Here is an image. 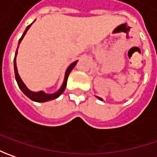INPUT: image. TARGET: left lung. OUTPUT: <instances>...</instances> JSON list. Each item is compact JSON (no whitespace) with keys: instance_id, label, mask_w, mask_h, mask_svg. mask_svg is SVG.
<instances>
[{"instance_id":"1","label":"left lung","mask_w":157,"mask_h":157,"mask_svg":"<svg viewBox=\"0 0 157 157\" xmlns=\"http://www.w3.org/2000/svg\"><path fill=\"white\" fill-rule=\"evenodd\" d=\"M98 99H100V100H102V99H101V98H100V97H98Z\"/></svg>"}]
</instances>
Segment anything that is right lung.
Here are the masks:
<instances>
[{"mask_svg": "<svg viewBox=\"0 0 157 157\" xmlns=\"http://www.w3.org/2000/svg\"><path fill=\"white\" fill-rule=\"evenodd\" d=\"M31 25H32V23H31L30 25H29V26L27 27V29H25L24 33H23V35L21 36V37L20 38V40H19V44H20L21 41L22 40V38H23V36H25L26 32L28 31V29H29V27H30ZM17 49H18V48H17ZM16 55H17V50H16V52H15V58H14V68H15V79H16V82H17V84H18V86H19V88L21 90V92L25 94L28 98H29L30 100H33V101H36V102H45V101H49V100H55V99L58 98L61 94H63V92L65 90V87H66L67 79H68V76H69L70 72H71V70L74 68V66H75L76 63H77V62H78V61L73 62V63H71L69 67L67 68V70H66V72H65V77H64V80H63V85H62L61 88L57 91V93H55V94H44V92H42V91H41V92H37V93L31 92V91H29V90L27 88V86L24 85V83H23L22 80L21 79L20 76H19V74H18V71H17L16 62H15V57H16Z\"/></svg>", "mask_w": 157, "mask_h": 157, "instance_id": "obj_1", "label": "right lung"}]
</instances>
